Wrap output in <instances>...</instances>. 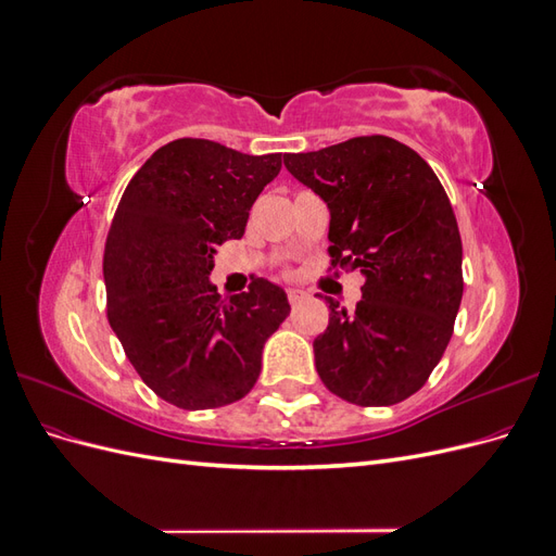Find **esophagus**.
Returning a JSON list of instances; mask_svg holds the SVG:
<instances>
[{"label": "esophagus", "mask_w": 556, "mask_h": 556, "mask_svg": "<svg viewBox=\"0 0 556 556\" xmlns=\"http://www.w3.org/2000/svg\"><path fill=\"white\" fill-rule=\"evenodd\" d=\"M306 296H308V294H306L304 290H294V288H292V290H288V299H290V304H292V306L301 304V301H304Z\"/></svg>", "instance_id": "1"}]
</instances>
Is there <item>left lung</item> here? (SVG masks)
Listing matches in <instances>:
<instances>
[{
	"mask_svg": "<svg viewBox=\"0 0 556 556\" xmlns=\"http://www.w3.org/2000/svg\"><path fill=\"white\" fill-rule=\"evenodd\" d=\"M282 162L329 206L331 264L364 276L355 311L325 296L329 327L313 341L319 378L357 406L408 399L441 362L464 294L462 237L441 180L380 134Z\"/></svg>",
	"mask_w": 556,
	"mask_h": 556,
	"instance_id": "left-lung-1",
	"label": "left lung"
}]
</instances>
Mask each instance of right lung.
<instances>
[{
  "instance_id": "1",
  "label": "right lung",
  "mask_w": 556,
  "mask_h": 556,
  "mask_svg": "<svg viewBox=\"0 0 556 556\" xmlns=\"http://www.w3.org/2000/svg\"><path fill=\"white\" fill-rule=\"evenodd\" d=\"M282 166L206 139L155 150L117 204L104 248L111 329L141 380L182 410L243 399L288 294L257 278L223 299L208 280L217 245L241 239L248 211Z\"/></svg>"
}]
</instances>
